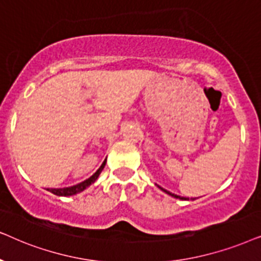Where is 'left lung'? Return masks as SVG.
Instances as JSON below:
<instances>
[{"mask_svg":"<svg viewBox=\"0 0 261 261\" xmlns=\"http://www.w3.org/2000/svg\"><path fill=\"white\" fill-rule=\"evenodd\" d=\"M160 189H161V190L163 191V192H166L167 194H169V196H172V197H174V198H179V199H184V200L186 199L185 197H180V196H176V194H174V193H171V192H169V191H167V190H165V189H162V187H160Z\"/></svg>","mask_w":261,"mask_h":261,"instance_id":"1","label":"left lung"}]
</instances>
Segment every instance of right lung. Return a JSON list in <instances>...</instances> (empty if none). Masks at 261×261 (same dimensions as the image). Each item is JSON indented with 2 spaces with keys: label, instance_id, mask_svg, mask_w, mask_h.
Instances as JSON below:
<instances>
[{
  "label": "right lung",
  "instance_id": "right-lung-1",
  "mask_svg": "<svg viewBox=\"0 0 261 261\" xmlns=\"http://www.w3.org/2000/svg\"><path fill=\"white\" fill-rule=\"evenodd\" d=\"M105 165H106V160L102 162V165L100 166V168L94 173V174L90 176V178L85 180V181L77 184V185H74V186H71V187H64V189H47V191H50L51 193L56 194V196H63V197L72 196V194L82 192L83 190H86L87 187H88L89 185H92V184L94 182L96 179H98V176L100 175V173H101V171L103 169V167H105Z\"/></svg>",
  "mask_w": 261,
  "mask_h": 261
}]
</instances>
